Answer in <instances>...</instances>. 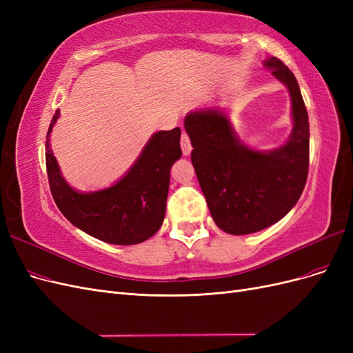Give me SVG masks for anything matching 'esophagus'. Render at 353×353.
Masks as SVG:
<instances>
[{
	"instance_id": "34e87169",
	"label": "esophagus",
	"mask_w": 353,
	"mask_h": 353,
	"mask_svg": "<svg viewBox=\"0 0 353 353\" xmlns=\"http://www.w3.org/2000/svg\"><path fill=\"white\" fill-rule=\"evenodd\" d=\"M181 148H183L184 156H188L191 153V150H193V147H191V143H190V138H188L187 132H183V135H181Z\"/></svg>"
}]
</instances>
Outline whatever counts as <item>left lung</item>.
Wrapping results in <instances>:
<instances>
[{
  "label": "left lung",
  "mask_w": 353,
  "mask_h": 353,
  "mask_svg": "<svg viewBox=\"0 0 353 353\" xmlns=\"http://www.w3.org/2000/svg\"><path fill=\"white\" fill-rule=\"evenodd\" d=\"M263 65L290 91L294 126L283 147L268 153L250 150L218 110H196L184 121L193 145L191 162L210 215L232 236L279 222L296 205L307 179L309 121L299 83L280 59L271 57Z\"/></svg>",
  "instance_id": "obj_1"
}]
</instances>
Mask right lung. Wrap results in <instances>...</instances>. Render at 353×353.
<instances>
[{
    "label": "right lung",
    "instance_id": "add662e5",
    "mask_svg": "<svg viewBox=\"0 0 353 353\" xmlns=\"http://www.w3.org/2000/svg\"><path fill=\"white\" fill-rule=\"evenodd\" d=\"M59 119L52 116L47 132L46 163L52 199L63 215L83 232L110 244H138L159 231L166 210L169 170L183 154L181 130L159 131L119 183L82 194L63 179L50 148V132Z\"/></svg>",
    "mask_w": 353,
    "mask_h": 353
}]
</instances>
